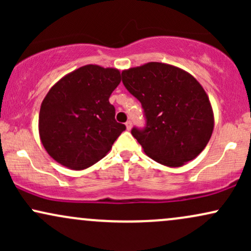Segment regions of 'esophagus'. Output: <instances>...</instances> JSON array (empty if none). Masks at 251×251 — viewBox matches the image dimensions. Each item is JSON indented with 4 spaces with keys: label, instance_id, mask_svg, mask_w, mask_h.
Masks as SVG:
<instances>
[{
    "label": "esophagus",
    "instance_id": "34e87169",
    "mask_svg": "<svg viewBox=\"0 0 251 251\" xmlns=\"http://www.w3.org/2000/svg\"><path fill=\"white\" fill-rule=\"evenodd\" d=\"M125 125H126V128H127L128 131L132 128V122H131V120H128V122H126Z\"/></svg>",
    "mask_w": 251,
    "mask_h": 251
}]
</instances>
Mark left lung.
Here are the masks:
<instances>
[{
	"mask_svg": "<svg viewBox=\"0 0 251 251\" xmlns=\"http://www.w3.org/2000/svg\"><path fill=\"white\" fill-rule=\"evenodd\" d=\"M123 83L142 102L146 127L131 133L151 159L179 168L205 149L215 119L208 94L176 66L148 62L122 72Z\"/></svg>",
	"mask_w": 251,
	"mask_h": 251,
	"instance_id": "obj_1",
	"label": "left lung"
}]
</instances>
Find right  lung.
Instances as JSON below:
<instances>
[{
  "label": "right lung",
  "mask_w": 251,
  "mask_h": 251,
  "mask_svg": "<svg viewBox=\"0 0 251 251\" xmlns=\"http://www.w3.org/2000/svg\"><path fill=\"white\" fill-rule=\"evenodd\" d=\"M122 76L117 68L86 65L48 91L39 114V134L48 154L72 170H83L108 153L125 131L108 101Z\"/></svg>",
  "instance_id": "right-lung-1"
}]
</instances>
